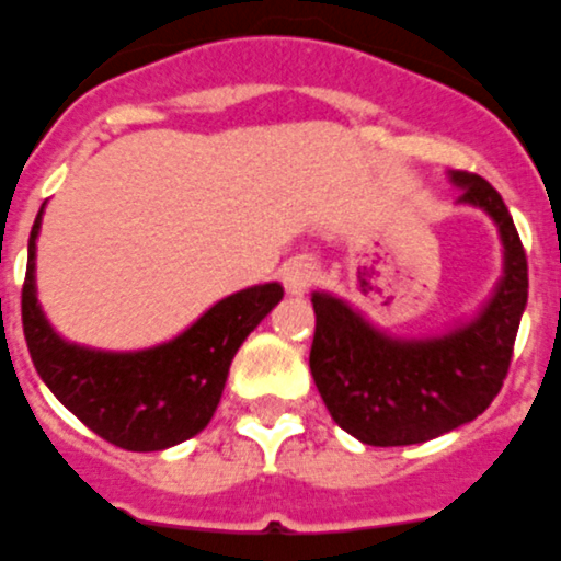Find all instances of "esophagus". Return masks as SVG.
<instances>
[{"instance_id":"1","label":"esophagus","mask_w":561,"mask_h":561,"mask_svg":"<svg viewBox=\"0 0 561 561\" xmlns=\"http://www.w3.org/2000/svg\"><path fill=\"white\" fill-rule=\"evenodd\" d=\"M282 282H285V290H288L290 297H302L318 282V264L311 262V259H302V255L290 259L282 267Z\"/></svg>"}]
</instances>
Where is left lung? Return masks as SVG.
<instances>
[{
	"label": "left lung",
	"instance_id": "left-lung-1",
	"mask_svg": "<svg viewBox=\"0 0 561 561\" xmlns=\"http://www.w3.org/2000/svg\"><path fill=\"white\" fill-rule=\"evenodd\" d=\"M459 203L494 220L503 276L473 318L438 335H391L347 299L314 290L309 367L332 421L370 447H405L482 414L506 379L527 309V255L503 196L473 173H450Z\"/></svg>",
	"mask_w": 561,
	"mask_h": 561
}]
</instances>
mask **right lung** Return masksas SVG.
<instances>
[{
    "label": "right lung",
    "mask_w": 561,
    "mask_h": 561,
    "mask_svg": "<svg viewBox=\"0 0 561 561\" xmlns=\"http://www.w3.org/2000/svg\"><path fill=\"white\" fill-rule=\"evenodd\" d=\"M41 220L43 208L28 238L23 332L46 388L88 430L123 450H167L203 433L224 397L234 353L285 294L279 282L229 294L156 347L128 353L81 347L55 332L37 302Z\"/></svg>",
    "instance_id": "add662e5"
}]
</instances>
